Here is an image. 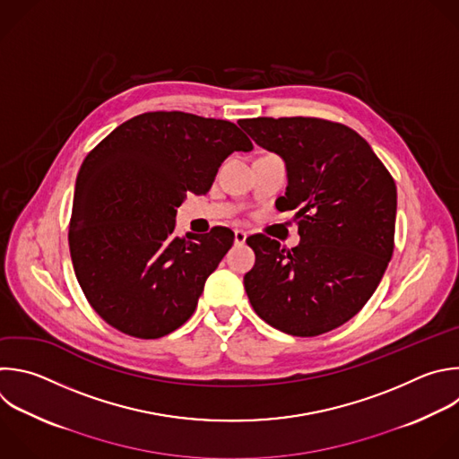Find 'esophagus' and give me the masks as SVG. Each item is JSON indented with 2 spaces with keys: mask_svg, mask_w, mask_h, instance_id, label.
<instances>
[{
  "mask_svg": "<svg viewBox=\"0 0 459 459\" xmlns=\"http://www.w3.org/2000/svg\"><path fill=\"white\" fill-rule=\"evenodd\" d=\"M234 241H236L238 245H243V243L247 241V232H243V230H234Z\"/></svg>",
  "mask_w": 459,
  "mask_h": 459,
  "instance_id": "1",
  "label": "esophagus"
}]
</instances>
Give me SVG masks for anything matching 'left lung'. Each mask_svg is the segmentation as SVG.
<instances>
[{
  "label": "left lung",
  "mask_w": 459,
  "mask_h": 459,
  "mask_svg": "<svg viewBox=\"0 0 459 459\" xmlns=\"http://www.w3.org/2000/svg\"><path fill=\"white\" fill-rule=\"evenodd\" d=\"M239 126L286 166V193L300 241L291 250L252 236L243 282L255 314L297 337L332 332L377 290L394 247L396 186L351 127L312 117L245 118Z\"/></svg>",
  "instance_id": "obj_1"
}]
</instances>
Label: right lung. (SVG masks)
Instances as JSON below:
<instances>
[{"instance_id": "right-lung-1", "label": "right lung", "mask_w": 459, "mask_h": 459, "mask_svg": "<svg viewBox=\"0 0 459 459\" xmlns=\"http://www.w3.org/2000/svg\"><path fill=\"white\" fill-rule=\"evenodd\" d=\"M232 122L151 111L113 129L75 182L70 255L91 308L118 332L160 339L195 314L234 232L175 234L187 193H209L223 160L252 151Z\"/></svg>"}]
</instances>
